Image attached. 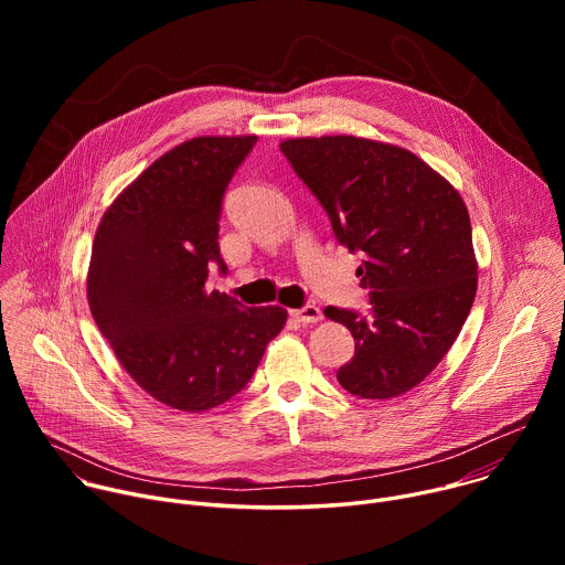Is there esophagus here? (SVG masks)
Segmentation results:
<instances>
[{
  "label": "esophagus",
  "instance_id": "1",
  "mask_svg": "<svg viewBox=\"0 0 565 565\" xmlns=\"http://www.w3.org/2000/svg\"><path fill=\"white\" fill-rule=\"evenodd\" d=\"M290 315L299 321V324H317V321L321 319V310L315 303H308L299 310H290Z\"/></svg>",
  "mask_w": 565,
  "mask_h": 565
}]
</instances>
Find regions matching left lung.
<instances>
[{
	"mask_svg": "<svg viewBox=\"0 0 565 565\" xmlns=\"http://www.w3.org/2000/svg\"><path fill=\"white\" fill-rule=\"evenodd\" d=\"M333 232L362 253L369 315L327 306L355 355L340 384L366 399L418 386L456 342L476 297L471 223L460 194L409 149L355 138H290L279 145Z\"/></svg>",
	"mask_w": 565,
	"mask_h": 565,
	"instance_id": "1",
	"label": "left lung"
}]
</instances>
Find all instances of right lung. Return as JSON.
<instances>
[{
    "instance_id": "add662e5",
    "label": "right lung",
    "mask_w": 565,
    "mask_h": 565,
    "mask_svg": "<svg viewBox=\"0 0 565 565\" xmlns=\"http://www.w3.org/2000/svg\"><path fill=\"white\" fill-rule=\"evenodd\" d=\"M257 136H199L153 163L109 205L92 248L89 308L122 369L163 405L205 412L255 375L286 324L207 290L223 194Z\"/></svg>"
}]
</instances>
